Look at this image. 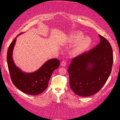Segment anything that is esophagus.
Returning a JSON list of instances; mask_svg holds the SVG:
<instances>
[{"label": "esophagus", "instance_id": "esophagus-1", "mask_svg": "<svg viewBox=\"0 0 120 120\" xmlns=\"http://www.w3.org/2000/svg\"><path fill=\"white\" fill-rule=\"evenodd\" d=\"M66 61H63L61 63V66H63V67H64V66H66Z\"/></svg>", "mask_w": 120, "mask_h": 120}]
</instances>
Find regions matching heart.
Masks as SVG:
<instances>
[{"mask_svg":"<svg viewBox=\"0 0 120 120\" xmlns=\"http://www.w3.org/2000/svg\"><path fill=\"white\" fill-rule=\"evenodd\" d=\"M83 37V34L79 31L74 32L70 35L71 40L74 42H79L75 49V52L77 53H79L83 51L91 45V39L88 37Z\"/></svg>","mask_w":120,"mask_h":120,"instance_id":"obj_1","label":"heart"}]
</instances>
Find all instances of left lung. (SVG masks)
<instances>
[{
    "label": "left lung",
    "mask_w": 120,
    "mask_h": 120,
    "mask_svg": "<svg viewBox=\"0 0 120 120\" xmlns=\"http://www.w3.org/2000/svg\"><path fill=\"white\" fill-rule=\"evenodd\" d=\"M100 42L88 52L72 59L68 68L71 89L78 96L97 93L111 72L113 64L112 48L107 40L99 34Z\"/></svg>",
    "instance_id": "1"
}]
</instances>
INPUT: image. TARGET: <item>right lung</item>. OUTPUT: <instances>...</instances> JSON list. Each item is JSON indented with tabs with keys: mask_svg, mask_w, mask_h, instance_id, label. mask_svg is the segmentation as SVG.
Instances as JSON below:
<instances>
[{
	"mask_svg": "<svg viewBox=\"0 0 120 120\" xmlns=\"http://www.w3.org/2000/svg\"><path fill=\"white\" fill-rule=\"evenodd\" d=\"M10 43L7 53V61L11 81L16 88L30 95H38L46 90L53 71L60 66L56 59H50L43 64L38 70L26 73L16 66L12 58V52L16 38Z\"/></svg>",
	"mask_w": 120,
	"mask_h": 120,
	"instance_id": "obj_1",
	"label": "right lung"
}]
</instances>
